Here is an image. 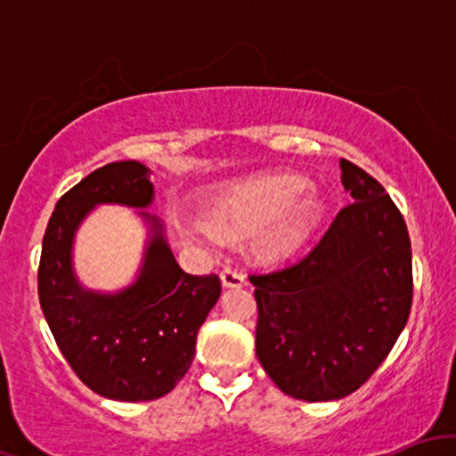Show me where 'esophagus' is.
Here are the masks:
<instances>
[{
  "label": "esophagus",
  "instance_id": "1",
  "mask_svg": "<svg viewBox=\"0 0 456 456\" xmlns=\"http://www.w3.org/2000/svg\"><path fill=\"white\" fill-rule=\"evenodd\" d=\"M221 281L224 287H244L246 285V276L235 268H224L221 272Z\"/></svg>",
  "mask_w": 456,
  "mask_h": 456
}]
</instances>
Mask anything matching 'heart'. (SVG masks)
Here are the masks:
<instances>
[{
    "mask_svg": "<svg viewBox=\"0 0 456 456\" xmlns=\"http://www.w3.org/2000/svg\"><path fill=\"white\" fill-rule=\"evenodd\" d=\"M305 180L296 175H265L229 188L208 210L214 232L250 235V248L264 259L294 255L315 229L319 203L300 197Z\"/></svg>",
    "mask_w": 456,
    "mask_h": 456,
    "instance_id": "b5f03b06",
    "label": "heart"
}]
</instances>
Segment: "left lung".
<instances>
[{
    "mask_svg": "<svg viewBox=\"0 0 456 456\" xmlns=\"http://www.w3.org/2000/svg\"><path fill=\"white\" fill-rule=\"evenodd\" d=\"M349 206L315 248L248 276L257 358L285 395L308 403L352 395L384 362L411 308V244L384 186L341 159Z\"/></svg>",
    "mask_w": 456,
    "mask_h": 456,
    "instance_id": "obj_1",
    "label": "left lung"
}]
</instances>
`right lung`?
<instances>
[{
	"mask_svg": "<svg viewBox=\"0 0 456 456\" xmlns=\"http://www.w3.org/2000/svg\"><path fill=\"white\" fill-rule=\"evenodd\" d=\"M154 201L150 169L137 160L104 165L57 201L43 238L38 296L57 347L78 379L113 401H154L175 388L195 358L197 332L221 296L216 274L192 276L177 265ZM137 207L149 224L138 279L113 295L76 279V229L96 205Z\"/></svg>",
	"mask_w": 456,
	"mask_h": 456,
	"instance_id": "add662e5",
	"label": "right lung"
}]
</instances>
